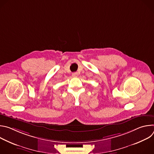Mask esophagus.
<instances>
[{
	"mask_svg": "<svg viewBox=\"0 0 154 154\" xmlns=\"http://www.w3.org/2000/svg\"><path fill=\"white\" fill-rule=\"evenodd\" d=\"M72 77H77L78 76V73H77V72H74V73H72Z\"/></svg>",
	"mask_w": 154,
	"mask_h": 154,
	"instance_id": "obj_1",
	"label": "esophagus"
}]
</instances>
